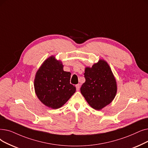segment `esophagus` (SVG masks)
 Returning a JSON list of instances; mask_svg holds the SVG:
<instances>
[{"mask_svg": "<svg viewBox=\"0 0 148 148\" xmlns=\"http://www.w3.org/2000/svg\"><path fill=\"white\" fill-rule=\"evenodd\" d=\"M75 87H76V89L77 91H79V90L80 89V84H77L75 85Z\"/></svg>", "mask_w": 148, "mask_h": 148, "instance_id": "esophagus-1", "label": "esophagus"}]
</instances>
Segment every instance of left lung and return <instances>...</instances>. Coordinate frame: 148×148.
Segmentation results:
<instances>
[{
    "label": "left lung",
    "instance_id": "8db88e82",
    "mask_svg": "<svg viewBox=\"0 0 148 148\" xmlns=\"http://www.w3.org/2000/svg\"><path fill=\"white\" fill-rule=\"evenodd\" d=\"M84 75L86 80L80 92L90 106L101 110L110 104L116 95L117 85L107 62L100 59L92 67H86Z\"/></svg>",
    "mask_w": 148,
    "mask_h": 148
}]
</instances>
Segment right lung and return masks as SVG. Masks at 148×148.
<instances>
[{
	"instance_id": "1",
	"label": "right lung",
	"mask_w": 148,
	"mask_h": 148,
	"mask_svg": "<svg viewBox=\"0 0 148 148\" xmlns=\"http://www.w3.org/2000/svg\"><path fill=\"white\" fill-rule=\"evenodd\" d=\"M71 73L64 71L60 60L51 56L45 60L36 72L34 82L35 92L43 105L56 110L65 105L75 93V86L70 84Z\"/></svg>"
}]
</instances>
